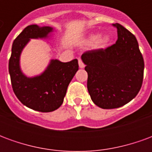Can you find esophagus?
<instances>
[{
  "instance_id": "esophagus-1",
  "label": "esophagus",
  "mask_w": 152,
  "mask_h": 152,
  "mask_svg": "<svg viewBox=\"0 0 152 152\" xmlns=\"http://www.w3.org/2000/svg\"><path fill=\"white\" fill-rule=\"evenodd\" d=\"M78 63H79V66L80 67V68H84V67H85V64H84V63H83L82 60L81 59H79Z\"/></svg>"
}]
</instances>
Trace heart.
I'll return each instance as SVG.
<instances>
[{"label":"heart","instance_id":"heart-1","mask_svg":"<svg viewBox=\"0 0 152 152\" xmlns=\"http://www.w3.org/2000/svg\"><path fill=\"white\" fill-rule=\"evenodd\" d=\"M110 41V37L107 35H101L98 37L97 35H90L88 38L89 43H94V46L97 49H102L105 48Z\"/></svg>","mask_w":152,"mask_h":152}]
</instances>
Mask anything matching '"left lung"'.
Wrapping results in <instances>:
<instances>
[{
  "mask_svg": "<svg viewBox=\"0 0 152 152\" xmlns=\"http://www.w3.org/2000/svg\"><path fill=\"white\" fill-rule=\"evenodd\" d=\"M116 42L81 56L88 73L87 88L94 103L102 109L121 107L137 95L143 80L144 61L137 39L119 23Z\"/></svg>",
  "mask_w": 152,
  "mask_h": 152,
  "instance_id": "8db88e82",
  "label": "left lung"
}]
</instances>
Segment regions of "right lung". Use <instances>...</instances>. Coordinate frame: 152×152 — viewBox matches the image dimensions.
<instances>
[{"label": "right lung", "mask_w": 152, "mask_h": 152, "mask_svg": "<svg viewBox=\"0 0 152 152\" xmlns=\"http://www.w3.org/2000/svg\"><path fill=\"white\" fill-rule=\"evenodd\" d=\"M53 31L51 27L29 25L16 37L12 45L9 61V72L15 95L29 108L41 112L55 111L63 104L66 89L73 76L78 71V60L67 63L52 59L43 73L28 77L19 65L20 55L30 39L47 38Z\"/></svg>", "instance_id": "1"}]
</instances>
